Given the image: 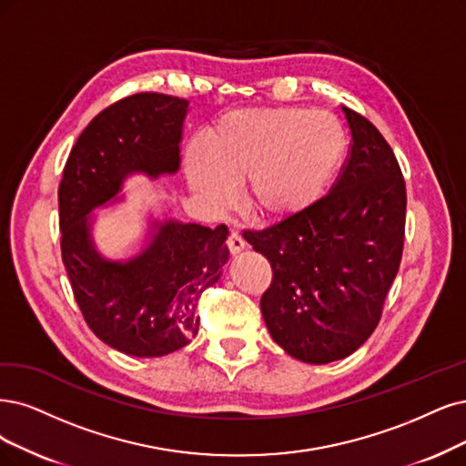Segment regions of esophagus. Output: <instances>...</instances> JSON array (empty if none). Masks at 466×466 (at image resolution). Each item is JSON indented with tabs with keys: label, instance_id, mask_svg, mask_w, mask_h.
<instances>
[{
	"label": "esophagus",
	"instance_id": "obj_1",
	"mask_svg": "<svg viewBox=\"0 0 466 466\" xmlns=\"http://www.w3.org/2000/svg\"><path fill=\"white\" fill-rule=\"evenodd\" d=\"M227 246H228V251H230L232 255H236V253H239V251H242V249L246 248V242H244V238L239 236V234L230 232V234H228V239H227Z\"/></svg>",
	"mask_w": 466,
	"mask_h": 466
}]
</instances>
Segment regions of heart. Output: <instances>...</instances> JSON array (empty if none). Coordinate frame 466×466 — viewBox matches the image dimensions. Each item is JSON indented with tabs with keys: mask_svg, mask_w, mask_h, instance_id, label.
<instances>
[{
	"mask_svg": "<svg viewBox=\"0 0 466 466\" xmlns=\"http://www.w3.org/2000/svg\"><path fill=\"white\" fill-rule=\"evenodd\" d=\"M205 153L192 147L186 175L217 207L246 182L249 209L268 220L305 213L326 194L346 159L348 137L338 118L299 107H253L224 115L207 134Z\"/></svg>",
	"mask_w": 466,
	"mask_h": 466,
	"instance_id": "1",
	"label": "heart"
}]
</instances>
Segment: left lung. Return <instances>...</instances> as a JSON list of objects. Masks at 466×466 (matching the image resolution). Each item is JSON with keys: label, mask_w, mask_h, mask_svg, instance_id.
Returning <instances> with one entry per match:
<instances>
[{"label": "left lung", "mask_w": 466, "mask_h": 466, "mask_svg": "<svg viewBox=\"0 0 466 466\" xmlns=\"http://www.w3.org/2000/svg\"><path fill=\"white\" fill-rule=\"evenodd\" d=\"M341 109L351 144L330 192L294 218L246 230L272 268L261 298L267 329L288 355L311 365L348 357L369 339L405 242L401 167L367 116Z\"/></svg>", "instance_id": "1"}]
</instances>
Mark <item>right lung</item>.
I'll return each instance as SVG.
<instances>
[{
  "mask_svg": "<svg viewBox=\"0 0 466 466\" xmlns=\"http://www.w3.org/2000/svg\"><path fill=\"white\" fill-rule=\"evenodd\" d=\"M186 109V99L155 92L111 103L78 136L59 184L61 257L82 317L101 341L134 357H163L198 334V301L228 261V228L168 220L142 255L109 263L90 242L86 215L130 172L178 170Z\"/></svg>",
  "mask_w": 466,
  "mask_h": 466,
  "instance_id": "1",
  "label": "right lung"
}]
</instances>
